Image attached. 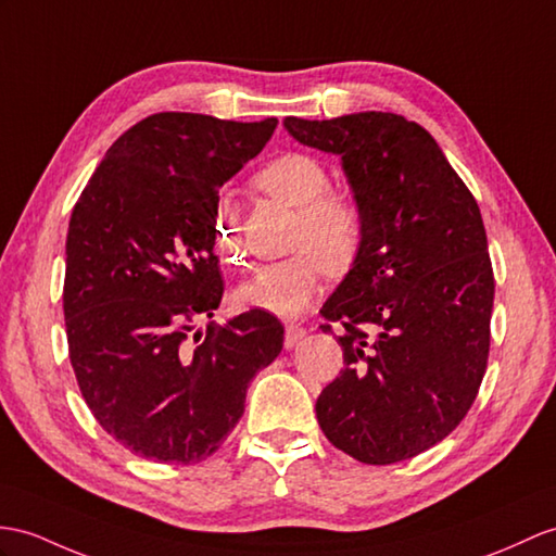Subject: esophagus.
<instances>
[{"mask_svg":"<svg viewBox=\"0 0 556 556\" xmlns=\"http://www.w3.org/2000/svg\"><path fill=\"white\" fill-rule=\"evenodd\" d=\"M304 334H306V328H302V325L288 323L286 325V349H292L296 342L304 340Z\"/></svg>","mask_w":556,"mask_h":556,"instance_id":"obj_1","label":"esophagus"}]
</instances>
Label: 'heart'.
I'll return each mask as SVG.
<instances>
[{
	"label": "heart",
	"instance_id": "b5f03b06",
	"mask_svg": "<svg viewBox=\"0 0 556 556\" xmlns=\"http://www.w3.org/2000/svg\"><path fill=\"white\" fill-rule=\"evenodd\" d=\"M254 186L296 210L288 260L262 266L238 288V302L280 318L302 316L323 290L325 270L346 276L365 245V212L344 191H332V174L316 155L288 151L254 174ZM214 252L228 266H240L245 245L228 198H219L212 219Z\"/></svg>",
	"mask_w": 556,
	"mask_h": 556
}]
</instances>
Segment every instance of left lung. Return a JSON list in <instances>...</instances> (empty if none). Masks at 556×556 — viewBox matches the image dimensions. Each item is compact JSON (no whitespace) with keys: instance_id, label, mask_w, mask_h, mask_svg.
Returning a JSON list of instances; mask_svg holds the SVG:
<instances>
[{"instance_id":"obj_1","label":"left lung","mask_w":556,"mask_h":556,"mask_svg":"<svg viewBox=\"0 0 556 556\" xmlns=\"http://www.w3.org/2000/svg\"><path fill=\"white\" fill-rule=\"evenodd\" d=\"M342 155L365 212L358 264L320 308L344 368L316 401L323 434L365 465L425 453L463 422L489 365L495 278L477 200L434 137L396 113L288 117Z\"/></svg>"}]
</instances>
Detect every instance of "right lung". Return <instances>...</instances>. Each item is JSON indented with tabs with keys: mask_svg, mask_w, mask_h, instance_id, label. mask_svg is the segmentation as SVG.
I'll use <instances>...</instances> for the list:
<instances>
[{
	"mask_svg": "<svg viewBox=\"0 0 556 556\" xmlns=\"http://www.w3.org/2000/svg\"><path fill=\"white\" fill-rule=\"evenodd\" d=\"M278 125L155 113L108 148L67 224V356L97 422L134 455L198 465L245 410L252 377L282 349L250 308L191 334L224 294L212 219L219 186Z\"/></svg>",
	"mask_w": 556,
	"mask_h": 556,
	"instance_id": "obj_1",
	"label": "right lung"
}]
</instances>
